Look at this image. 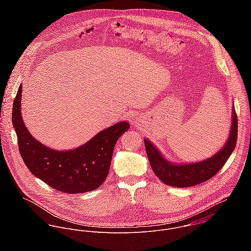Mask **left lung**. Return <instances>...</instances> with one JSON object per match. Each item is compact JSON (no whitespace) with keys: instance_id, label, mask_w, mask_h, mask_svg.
Masks as SVG:
<instances>
[{"instance_id":"left-lung-1","label":"left lung","mask_w":251,"mask_h":251,"mask_svg":"<svg viewBox=\"0 0 251 251\" xmlns=\"http://www.w3.org/2000/svg\"><path fill=\"white\" fill-rule=\"evenodd\" d=\"M232 125L229 138L224 147L212 157L188 164H174L162 156L159 151L148 139L144 140L147 155L153 173L158 179L170 186L189 187L204 182L223 167L233 152L238 137V118L233 107Z\"/></svg>"}]
</instances>
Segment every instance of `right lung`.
<instances>
[{"instance_id":"obj_1","label":"right lung","mask_w":251,"mask_h":251,"mask_svg":"<svg viewBox=\"0 0 251 251\" xmlns=\"http://www.w3.org/2000/svg\"><path fill=\"white\" fill-rule=\"evenodd\" d=\"M22 85L13 101L12 124L20 154L28 169L49 186L66 193H83L99 188L107 178L113 150L129 128L120 122L71 151H56L38 142L27 129L21 115Z\"/></svg>"}]
</instances>
